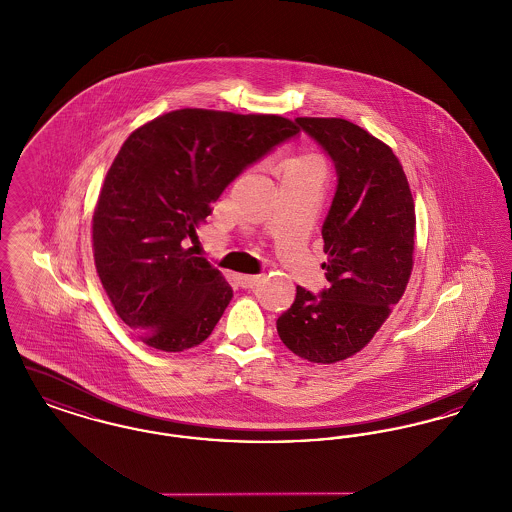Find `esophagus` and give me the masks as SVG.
Returning <instances> with one entry per match:
<instances>
[{
  "mask_svg": "<svg viewBox=\"0 0 512 512\" xmlns=\"http://www.w3.org/2000/svg\"><path fill=\"white\" fill-rule=\"evenodd\" d=\"M238 284L245 290H253L255 286L261 284V276H249V274H240L238 276Z\"/></svg>",
  "mask_w": 512,
  "mask_h": 512,
  "instance_id": "34e87169",
  "label": "esophagus"
}]
</instances>
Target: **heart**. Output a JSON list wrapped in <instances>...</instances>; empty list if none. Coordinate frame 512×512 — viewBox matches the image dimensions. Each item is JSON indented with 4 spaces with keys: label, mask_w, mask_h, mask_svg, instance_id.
Returning a JSON list of instances; mask_svg holds the SVG:
<instances>
[{
    "label": "heart",
    "mask_w": 512,
    "mask_h": 512,
    "mask_svg": "<svg viewBox=\"0 0 512 512\" xmlns=\"http://www.w3.org/2000/svg\"><path fill=\"white\" fill-rule=\"evenodd\" d=\"M290 167H317L318 169V163L315 157H311V155H303V157L293 159L292 163H290Z\"/></svg>",
    "instance_id": "obj_1"
}]
</instances>
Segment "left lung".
Returning <instances> with one entry per match:
<instances>
[{
    "mask_svg": "<svg viewBox=\"0 0 512 512\" xmlns=\"http://www.w3.org/2000/svg\"><path fill=\"white\" fill-rule=\"evenodd\" d=\"M332 159L338 186L322 224L328 288L297 286L276 320L284 345L330 365L361 351L388 318L413 270L414 201L390 147L345 119H295Z\"/></svg>",
    "mask_w": 512,
    "mask_h": 512,
    "instance_id": "obj_1",
    "label": "left lung"
}]
</instances>
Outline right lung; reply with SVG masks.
<instances>
[{"mask_svg": "<svg viewBox=\"0 0 512 512\" xmlns=\"http://www.w3.org/2000/svg\"><path fill=\"white\" fill-rule=\"evenodd\" d=\"M297 134L278 115L180 109L122 144L94 211V259L117 315L149 347L176 353L211 336L232 288L188 238L230 182Z\"/></svg>", "mask_w": 512, "mask_h": 512, "instance_id": "obj_1", "label": "right lung"}]
</instances>
